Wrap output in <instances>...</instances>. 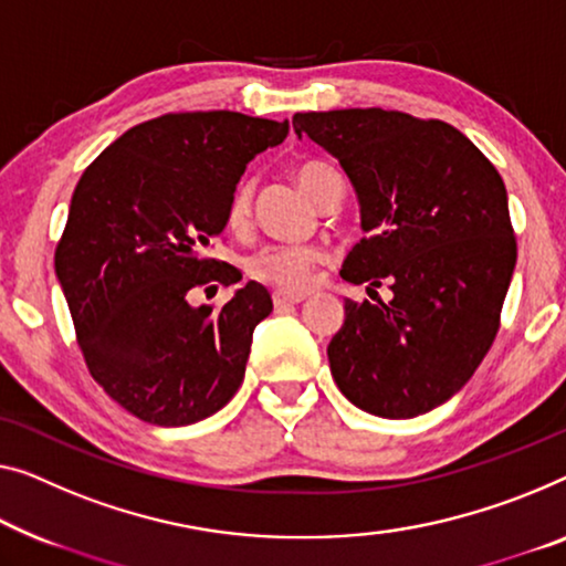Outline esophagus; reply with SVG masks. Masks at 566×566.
<instances>
[{
    "instance_id": "1",
    "label": "esophagus",
    "mask_w": 566,
    "mask_h": 566,
    "mask_svg": "<svg viewBox=\"0 0 566 566\" xmlns=\"http://www.w3.org/2000/svg\"><path fill=\"white\" fill-rule=\"evenodd\" d=\"M305 297H307L305 292H286V290H276V292L272 294V300H274V305H276V307H284V305H297V302H302Z\"/></svg>"
}]
</instances>
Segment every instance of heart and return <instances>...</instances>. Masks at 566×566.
I'll return each instance as SVG.
<instances>
[{
	"label": "heart",
	"mask_w": 566,
	"mask_h": 566,
	"mask_svg": "<svg viewBox=\"0 0 566 566\" xmlns=\"http://www.w3.org/2000/svg\"><path fill=\"white\" fill-rule=\"evenodd\" d=\"M335 172L331 165L325 163H305L294 170V180L300 182V188L315 200L323 177ZM251 208V190L247 182H241L233 190L229 200V210H226V221L231 229H241L249 218ZM317 264V251L305 247H266L259 254L251 256L249 261V274L259 282H266L272 286H282V290H305L310 282L312 269Z\"/></svg>",
	"instance_id": "heart-1"
}]
</instances>
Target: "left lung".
I'll use <instances>...</instances> for the list:
<instances>
[{"label": "left lung", "mask_w": 566, "mask_h": 566, "mask_svg": "<svg viewBox=\"0 0 566 566\" xmlns=\"http://www.w3.org/2000/svg\"><path fill=\"white\" fill-rule=\"evenodd\" d=\"M292 126L331 151L356 188L366 239L340 276L391 290L386 302L345 300L327 345L337 389L376 417L427 415L470 381L499 333L516 266L501 175L437 119L340 108L294 114Z\"/></svg>", "instance_id": "8db88e82"}]
</instances>
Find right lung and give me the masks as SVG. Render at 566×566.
<instances>
[{"label":"right lung","mask_w":566,"mask_h":566,"mask_svg":"<svg viewBox=\"0 0 566 566\" xmlns=\"http://www.w3.org/2000/svg\"><path fill=\"white\" fill-rule=\"evenodd\" d=\"M286 132L239 112L165 114L124 132L75 185L55 274L91 376L137 419L196 424L239 391L272 297L256 282L218 312L190 297L241 282L208 249L247 165Z\"/></svg>","instance_id":"obj_1"}]
</instances>
